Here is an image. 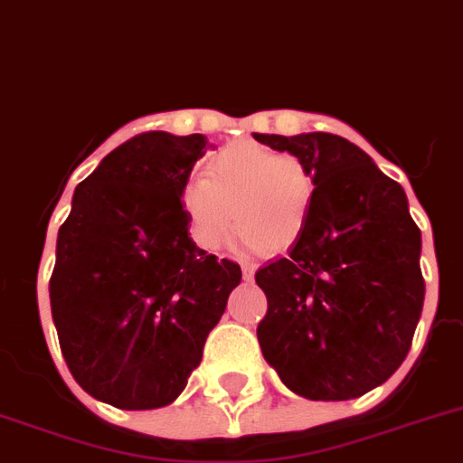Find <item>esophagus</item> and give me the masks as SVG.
<instances>
[{
	"instance_id": "1",
	"label": "esophagus",
	"mask_w": 463,
	"mask_h": 463,
	"mask_svg": "<svg viewBox=\"0 0 463 463\" xmlns=\"http://www.w3.org/2000/svg\"><path fill=\"white\" fill-rule=\"evenodd\" d=\"M241 271H243V279L252 280V276H255V264L243 262V264H241Z\"/></svg>"
}]
</instances>
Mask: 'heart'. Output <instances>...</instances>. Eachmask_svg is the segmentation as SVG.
<instances>
[{
    "label": "heart",
    "instance_id": "b5f03b06",
    "mask_svg": "<svg viewBox=\"0 0 463 463\" xmlns=\"http://www.w3.org/2000/svg\"><path fill=\"white\" fill-rule=\"evenodd\" d=\"M314 177L298 156L239 142L208 161L205 175L189 177L180 192L192 241L220 250L239 229L248 243L279 252L298 243L314 205Z\"/></svg>",
    "mask_w": 463,
    "mask_h": 463
}]
</instances>
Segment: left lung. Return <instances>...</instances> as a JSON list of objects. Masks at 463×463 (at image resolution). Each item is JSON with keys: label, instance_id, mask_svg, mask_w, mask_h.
I'll return each instance as SVG.
<instances>
[{"label": "left lung", "instance_id": "8db88e82", "mask_svg": "<svg viewBox=\"0 0 463 463\" xmlns=\"http://www.w3.org/2000/svg\"><path fill=\"white\" fill-rule=\"evenodd\" d=\"M255 140L298 156L316 187L304 234L255 274L267 295L264 358L302 398L363 396L405 361L424 307L421 232L408 196L333 133Z\"/></svg>", "mask_w": 463, "mask_h": 463}]
</instances>
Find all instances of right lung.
<instances>
[{"label":"right lung","mask_w":463,"mask_h":463,"mask_svg":"<svg viewBox=\"0 0 463 463\" xmlns=\"http://www.w3.org/2000/svg\"><path fill=\"white\" fill-rule=\"evenodd\" d=\"M205 137L147 130L79 183L49 280L77 384L121 410L175 401L199 367L241 267L196 248L180 192Z\"/></svg>","instance_id":"obj_1"}]
</instances>
